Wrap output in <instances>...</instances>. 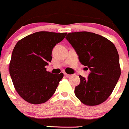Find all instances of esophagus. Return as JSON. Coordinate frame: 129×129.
<instances>
[{"label":"esophagus","instance_id":"obj_1","mask_svg":"<svg viewBox=\"0 0 129 129\" xmlns=\"http://www.w3.org/2000/svg\"><path fill=\"white\" fill-rule=\"evenodd\" d=\"M64 75L66 77H69L71 76V75H69V74H67V73H66V72L64 73Z\"/></svg>","mask_w":129,"mask_h":129}]
</instances>
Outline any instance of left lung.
<instances>
[{
    "mask_svg": "<svg viewBox=\"0 0 129 129\" xmlns=\"http://www.w3.org/2000/svg\"><path fill=\"white\" fill-rule=\"evenodd\" d=\"M66 38L75 50L82 64L90 71L87 79L79 75L80 82L75 88V96L89 106L103 103L114 90L120 76L116 47L107 38L93 32H72Z\"/></svg>",
    "mask_w": 129,
    "mask_h": 129,
    "instance_id": "1",
    "label": "left lung"
}]
</instances>
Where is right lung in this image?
Masks as SVG:
<instances>
[{"label": "right lung", "instance_id": "add662e5", "mask_svg": "<svg viewBox=\"0 0 129 129\" xmlns=\"http://www.w3.org/2000/svg\"><path fill=\"white\" fill-rule=\"evenodd\" d=\"M67 33L36 32L18 41L12 54L9 72L19 95L32 104L45 103L55 93L63 73L46 71L52 49Z\"/></svg>", "mask_w": 129, "mask_h": 129}]
</instances>
